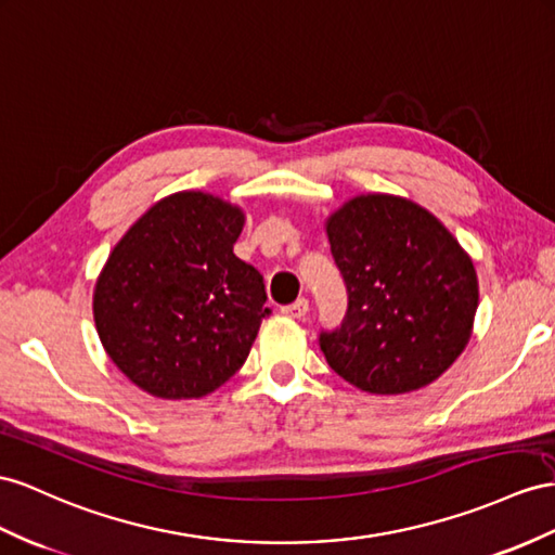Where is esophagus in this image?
Returning <instances> with one entry per match:
<instances>
[{
  "label": "esophagus",
  "instance_id": "esophagus-1",
  "mask_svg": "<svg viewBox=\"0 0 555 555\" xmlns=\"http://www.w3.org/2000/svg\"><path fill=\"white\" fill-rule=\"evenodd\" d=\"M281 311H283V314H286V317H291V319H305L307 311H309V302L305 300V297H300V300L288 305V307H283Z\"/></svg>",
  "mask_w": 555,
  "mask_h": 555
}]
</instances>
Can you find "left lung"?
<instances>
[{"mask_svg": "<svg viewBox=\"0 0 555 555\" xmlns=\"http://www.w3.org/2000/svg\"><path fill=\"white\" fill-rule=\"evenodd\" d=\"M347 283V317L321 333L333 371L367 393L417 391L472 339L478 276L434 212L396 194H359L325 220Z\"/></svg>", "mask_w": 555, "mask_h": 555, "instance_id": "left-lung-1", "label": "left lung"}]
</instances>
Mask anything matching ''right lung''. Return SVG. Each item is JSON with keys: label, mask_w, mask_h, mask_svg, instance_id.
I'll list each match as a JSON object with an SVG mask.
<instances>
[{"label": "right lung", "mask_w": 555, "mask_h": 555, "mask_svg": "<svg viewBox=\"0 0 555 555\" xmlns=\"http://www.w3.org/2000/svg\"><path fill=\"white\" fill-rule=\"evenodd\" d=\"M241 206L208 192L159 198L112 248L93 288L98 337L156 399H202L246 363L269 314L262 276L238 260Z\"/></svg>", "instance_id": "obj_1"}]
</instances>
